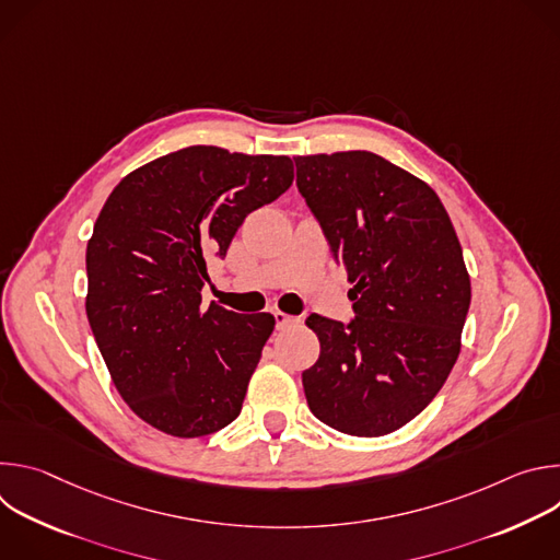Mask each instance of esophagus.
Here are the masks:
<instances>
[{"label":"esophagus","mask_w":560,"mask_h":560,"mask_svg":"<svg viewBox=\"0 0 560 560\" xmlns=\"http://www.w3.org/2000/svg\"><path fill=\"white\" fill-rule=\"evenodd\" d=\"M275 324H277L279 330H283V328H290V326L299 324V318H296V316H290V314H285V312H281V310H277V312H275Z\"/></svg>","instance_id":"obj_1"}]
</instances>
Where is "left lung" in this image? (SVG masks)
Wrapping results in <instances>:
<instances>
[{"mask_svg":"<svg viewBox=\"0 0 560 560\" xmlns=\"http://www.w3.org/2000/svg\"><path fill=\"white\" fill-rule=\"evenodd\" d=\"M296 186L354 283L346 326L310 314L322 352L303 372L312 415L383 436L421 415L450 376L471 288L436 192L368 150L294 156Z\"/></svg>","mask_w":560,"mask_h":560,"instance_id":"left-lung-1","label":"left lung"}]
</instances>
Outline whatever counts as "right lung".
Segmentation results:
<instances>
[{
    "label": "right lung",
    "mask_w": 560,
    "mask_h": 560,
    "mask_svg": "<svg viewBox=\"0 0 560 560\" xmlns=\"http://www.w3.org/2000/svg\"><path fill=\"white\" fill-rule=\"evenodd\" d=\"M292 179L285 154L190 145L106 199L86 248V314L117 392L154 430L195 439L242 412L275 316L201 307L206 257H223L246 214Z\"/></svg>",
    "instance_id": "right-lung-1"
}]
</instances>
